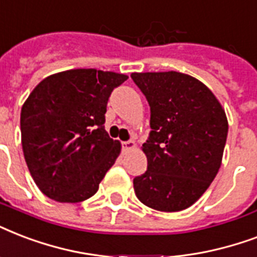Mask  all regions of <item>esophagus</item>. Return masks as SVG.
<instances>
[{
  "label": "esophagus",
  "mask_w": 257,
  "mask_h": 257,
  "mask_svg": "<svg viewBox=\"0 0 257 257\" xmlns=\"http://www.w3.org/2000/svg\"><path fill=\"white\" fill-rule=\"evenodd\" d=\"M123 146H124L126 150H135L137 149V143H135V141H127V142L123 143Z\"/></svg>",
  "instance_id": "34e87169"
}]
</instances>
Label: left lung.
<instances>
[{
  "label": "left lung",
  "mask_w": 257,
  "mask_h": 257,
  "mask_svg": "<svg viewBox=\"0 0 257 257\" xmlns=\"http://www.w3.org/2000/svg\"><path fill=\"white\" fill-rule=\"evenodd\" d=\"M150 104L147 170L134 178L138 200L160 212L192 206L221 166L228 119L206 85L186 73L133 72Z\"/></svg>",
  "instance_id": "left-lung-1"
}]
</instances>
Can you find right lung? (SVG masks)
<instances>
[{
    "label": "right lung",
    "mask_w": 257,
    "mask_h": 257,
    "mask_svg": "<svg viewBox=\"0 0 257 257\" xmlns=\"http://www.w3.org/2000/svg\"><path fill=\"white\" fill-rule=\"evenodd\" d=\"M124 73L68 69L45 77L24 101L21 145L39 189L57 202L92 197L120 154L104 130L107 101Z\"/></svg>",
    "instance_id": "add662e5"
}]
</instances>
